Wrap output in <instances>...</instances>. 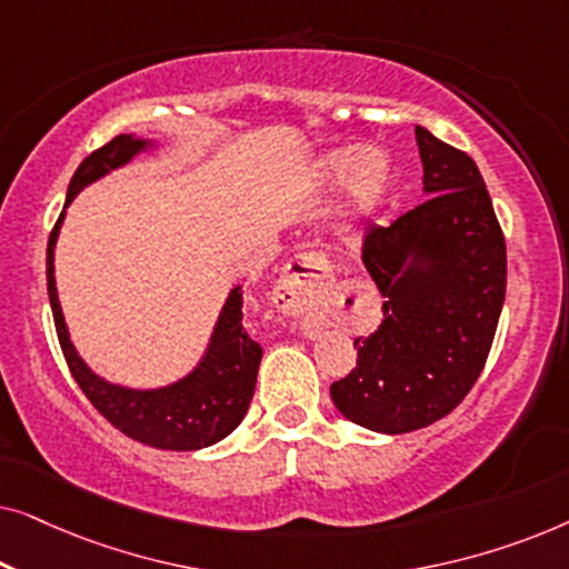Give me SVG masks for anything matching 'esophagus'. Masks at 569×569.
<instances>
[{
  "label": "esophagus",
  "instance_id": "34e87169",
  "mask_svg": "<svg viewBox=\"0 0 569 569\" xmlns=\"http://www.w3.org/2000/svg\"><path fill=\"white\" fill-rule=\"evenodd\" d=\"M331 284V263L321 253H300L279 274L271 302L284 316H313Z\"/></svg>",
  "mask_w": 569,
  "mask_h": 569
}]
</instances>
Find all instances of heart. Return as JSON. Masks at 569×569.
<instances>
[{
  "label": "heart",
  "mask_w": 569,
  "mask_h": 569,
  "mask_svg": "<svg viewBox=\"0 0 569 569\" xmlns=\"http://www.w3.org/2000/svg\"><path fill=\"white\" fill-rule=\"evenodd\" d=\"M323 181H347V209L355 217H370L386 204L393 186V162L376 147H339L318 166Z\"/></svg>",
  "instance_id": "heart-1"
}]
</instances>
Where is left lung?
<instances>
[{"label": "left lung", "instance_id": "1", "mask_svg": "<svg viewBox=\"0 0 569 569\" xmlns=\"http://www.w3.org/2000/svg\"><path fill=\"white\" fill-rule=\"evenodd\" d=\"M425 201L370 224L362 261L383 292V323L357 339V368L331 386L349 422L415 432L450 415L477 383L508 282L505 236L477 162L415 129Z\"/></svg>", "mask_w": 569, "mask_h": 569}]
</instances>
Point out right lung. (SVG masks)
<instances>
[{
    "label": "right lung",
    "mask_w": 569,
    "mask_h": 569,
    "mask_svg": "<svg viewBox=\"0 0 569 569\" xmlns=\"http://www.w3.org/2000/svg\"><path fill=\"white\" fill-rule=\"evenodd\" d=\"M152 139L119 134L100 150L90 152L69 181L64 209L72 204V199L84 186L96 183L98 178L108 176L116 168H123L137 154L152 150ZM61 222H64V212L53 224L49 248H46V282H49L51 313L53 323H57L61 352H64L77 386L82 388L92 407L116 430L150 448L199 450L228 438L243 422L248 403L253 399L256 376H259L263 355L259 341H253L243 329V290H240V284L230 290L214 323L207 352L189 376L162 388H127L111 383L88 368V362L77 355L72 339H69L57 295V277H53V248H57Z\"/></svg>",
    "instance_id": "add662e5"
}]
</instances>
